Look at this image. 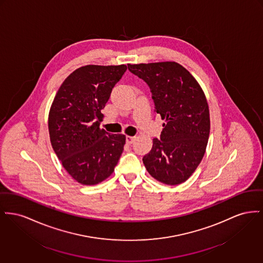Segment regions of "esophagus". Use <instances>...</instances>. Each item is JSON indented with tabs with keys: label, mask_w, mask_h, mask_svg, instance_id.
I'll return each instance as SVG.
<instances>
[{
	"label": "esophagus",
	"mask_w": 263,
	"mask_h": 263,
	"mask_svg": "<svg viewBox=\"0 0 263 263\" xmlns=\"http://www.w3.org/2000/svg\"><path fill=\"white\" fill-rule=\"evenodd\" d=\"M135 139H136L135 136H127L126 137V142H127V144H132L135 141Z\"/></svg>",
	"instance_id": "obj_1"
}]
</instances>
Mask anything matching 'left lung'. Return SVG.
I'll use <instances>...</instances> for the list:
<instances>
[{"label":"left lung","instance_id":"8db88e82","mask_svg":"<svg viewBox=\"0 0 263 263\" xmlns=\"http://www.w3.org/2000/svg\"><path fill=\"white\" fill-rule=\"evenodd\" d=\"M128 69L147 83L154 111L166 121L160 139H153L143 163L163 184L184 183L201 163L210 136V110L204 93L177 62L128 64Z\"/></svg>","mask_w":263,"mask_h":263}]
</instances>
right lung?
<instances>
[{"label":"right lung","mask_w":263,"mask_h":263,"mask_svg":"<svg viewBox=\"0 0 263 263\" xmlns=\"http://www.w3.org/2000/svg\"><path fill=\"white\" fill-rule=\"evenodd\" d=\"M126 65H85L63 81L48 115L51 146L62 166L78 183L96 185L113 173L125 136L110 134L99 122Z\"/></svg>","instance_id":"add662e5"}]
</instances>
